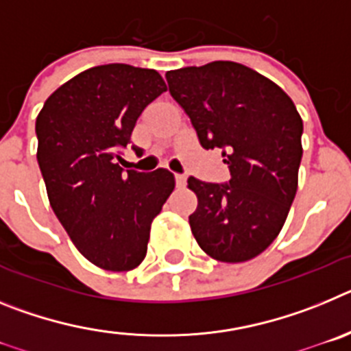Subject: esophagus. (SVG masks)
<instances>
[{"label":"esophagus","mask_w":351,"mask_h":351,"mask_svg":"<svg viewBox=\"0 0 351 351\" xmlns=\"http://www.w3.org/2000/svg\"><path fill=\"white\" fill-rule=\"evenodd\" d=\"M176 184H178V188H182V186L186 184L184 176H181V173H176Z\"/></svg>","instance_id":"1"}]
</instances>
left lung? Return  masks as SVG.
<instances>
[{
  "instance_id": "8db88e82",
  "label": "left lung",
  "mask_w": 351,
  "mask_h": 351,
  "mask_svg": "<svg viewBox=\"0 0 351 351\" xmlns=\"http://www.w3.org/2000/svg\"><path fill=\"white\" fill-rule=\"evenodd\" d=\"M165 77L200 145L221 149L230 170L226 184L188 179L198 198L190 216L198 246L218 262L255 258L278 237L297 193L302 119L295 105L278 84L234 61Z\"/></svg>"
}]
</instances>
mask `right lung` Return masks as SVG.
<instances>
[{
	"mask_svg": "<svg viewBox=\"0 0 351 351\" xmlns=\"http://www.w3.org/2000/svg\"><path fill=\"white\" fill-rule=\"evenodd\" d=\"M165 91L156 70L101 64L60 86L36 117L52 210L77 250L105 271L141 265L151 223L176 186L167 169L125 172L117 163L142 110Z\"/></svg>",
	"mask_w": 351,
	"mask_h": 351,
	"instance_id": "1",
	"label": "right lung"
}]
</instances>
